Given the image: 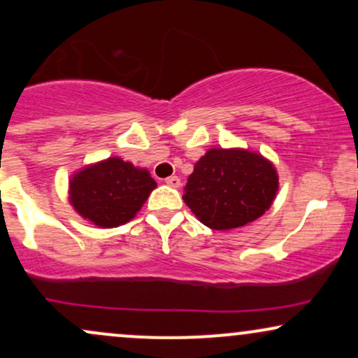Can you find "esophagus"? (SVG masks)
I'll list each match as a JSON object with an SVG mask.
<instances>
[{"mask_svg":"<svg viewBox=\"0 0 358 358\" xmlns=\"http://www.w3.org/2000/svg\"><path fill=\"white\" fill-rule=\"evenodd\" d=\"M165 183L170 185V187H173V188H178L180 185H182V182H180L178 176H168V178L165 180Z\"/></svg>","mask_w":358,"mask_h":358,"instance_id":"obj_1","label":"esophagus"}]
</instances>
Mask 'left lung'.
Segmentation results:
<instances>
[{"instance_id":"1","label":"left lung","mask_w":358,"mask_h":358,"mask_svg":"<svg viewBox=\"0 0 358 358\" xmlns=\"http://www.w3.org/2000/svg\"><path fill=\"white\" fill-rule=\"evenodd\" d=\"M278 192L274 166L261 155L213 148L195 163L183 200L213 231H231L254 222Z\"/></svg>"}]
</instances>
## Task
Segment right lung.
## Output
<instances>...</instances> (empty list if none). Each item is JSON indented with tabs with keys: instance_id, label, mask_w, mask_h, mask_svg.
Returning <instances> with one entry per match:
<instances>
[{
	"instance_id": "obj_1",
	"label": "right lung",
	"mask_w": 358,
	"mask_h": 358,
	"mask_svg": "<svg viewBox=\"0 0 358 358\" xmlns=\"http://www.w3.org/2000/svg\"><path fill=\"white\" fill-rule=\"evenodd\" d=\"M156 182L121 158L85 168L71 182V202L84 219L99 227H117L136 215Z\"/></svg>"
}]
</instances>
